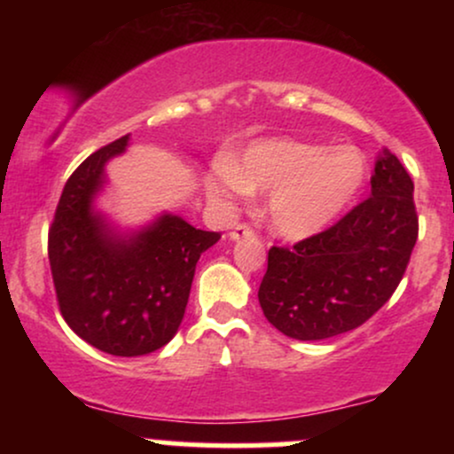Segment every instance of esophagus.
I'll use <instances>...</instances> for the list:
<instances>
[{
    "mask_svg": "<svg viewBox=\"0 0 454 454\" xmlns=\"http://www.w3.org/2000/svg\"><path fill=\"white\" fill-rule=\"evenodd\" d=\"M252 234H254L252 228L245 226V223H237L228 237H231V241H239V239H247V237H252Z\"/></svg>",
    "mask_w": 454,
    "mask_h": 454,
    "instance_id": "obj_1",
    "label": "esophagus"
}]
</instances>
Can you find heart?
<instances>
[{
    "label": "heart",
    "mask_w": 454,
    "mask_h": 454,
    "mask_svg": "<svg viewBox=\"0 0 454 454\" xmlns=\"http://www.w3.org/2000/svg\"><path fill=\"white\" fill-rule=\"evenodd\" d=\"M364 181V158L354 147H331L296 138H264L245 147L239 161L220 153L207 173L215 200L269 192V223L284 239H307L346 211Z\"/></svg>",
    "instance_id": "b5f03b06"
}]
</instances>
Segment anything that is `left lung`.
<instances>
[{
    "mask_svg": "<svg viewBox=\"0 0 454 454\" xmlns=\"http://www.w3.org/2000/svg\"><path fill=\"white\" fill-rule=\"evenodd\" d=\"M414 184L397 155L380 151L372 196L328 231L270 247L258 290L284 335L317 341L367 322L397 290L419 237Z\"/></svg>",
    "mask_w": 454,
    "mask_h": 454,
    "instance_id": "8db88e82",
    "label": "left lung"
}]
</instances>
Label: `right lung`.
Returning <instances> with one entry per match:
<instances>
[{"instance_id": "add662e5", "label": "right lung", "mask_w": 454, "mask_h": 454, "mask_svg": "<svg viewBox=\"0 0 454 454\" xmlns=\"http://www.w3.org/2000/svg\"><path fill=\"white\" fill-rule=\"evenodd\" d=\"M128 145L129 134L78 166L49 231L61 316L81 340L113 356H143L173 340L198 258L222 237L168 211L140 228H121L98 209L106 164Z\"/></svg>"}]
</instances>
